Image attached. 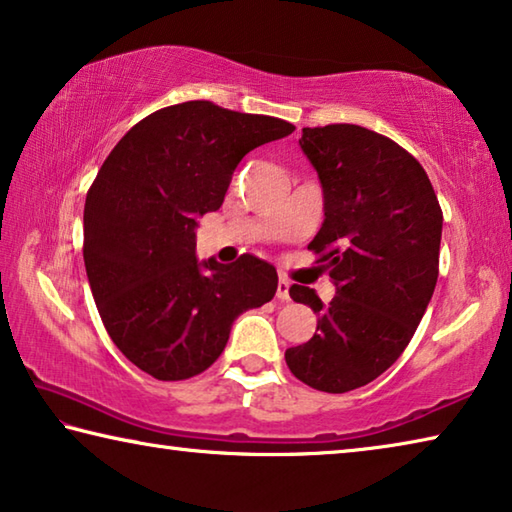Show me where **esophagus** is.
<instances>
[{
    "label": "esophagus",
    "instance_id": "1",
    "mask_svg": "<svg viewBox=\"0 0 512 512\" xmlns=\"http://www.w3.org/2000/svg\"><path fill=\"white\" fill-rule=\"evenodd\" d=\"M276 297H279L281 301H288L290 299V281L288 279H279V283H276Z\"/></svg>",
    "mask_w": 512,
    "mask_h": 512
}]
</instances>
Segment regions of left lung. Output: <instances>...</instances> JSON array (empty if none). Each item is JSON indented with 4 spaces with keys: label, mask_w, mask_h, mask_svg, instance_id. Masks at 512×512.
Returning a JSON list of instances; mask_svg holds the SVG:
<instances>
[{
    "label": "left lung",
    "mask_w": 512,
    "mask_h": 512,
    "mask_svg": "<svg viewBox=\"0 0 512 512\" xmlns=\"http://www.w3.org/2000/svg\"><path fill=\"white\" fill-rule=\"evenodd\" d=\"M299 145L324 190V224L308 249L338 292L324 306L313 288H290L315 311L317 331L286 363L340 395L381 376L413 338L438 281L442 208L417 158L381 133L304 127Z\"/></svg>",
    "instance_id": "8db88e82"
}]
</instances>
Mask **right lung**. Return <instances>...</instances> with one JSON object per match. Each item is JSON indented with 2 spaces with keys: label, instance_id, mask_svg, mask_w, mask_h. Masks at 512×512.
Masks as SVG:
<instances>
[{
  "label": "right lung",
  "instance_id": "right-lung-1",
  "mask_svg": "<svg viewBox=\"0 0 512 512\" xmlns=\"http://www.w3.org/2000/svg\"><path fill=\"white\" fill-rule=\"evenodd\" d=\"M292 131L279 117L183 102L140 120L99 167L83 208V261L108 335L142 372L201 374L233 320L274 297L279 276L261 258L199 263L195 226L222 206L242 156Z\"/></svg>",
  "mask_w": 512,
  "mask_h": 512
}]
</instances>
